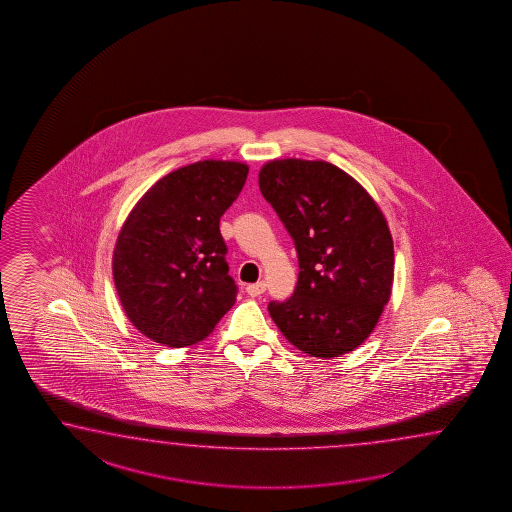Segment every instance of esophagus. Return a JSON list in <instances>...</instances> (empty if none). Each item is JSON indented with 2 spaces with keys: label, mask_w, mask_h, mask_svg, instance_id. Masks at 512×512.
Segmentation results:
<instances>
[{
  "label": "esophagus",
  "mask_w": 512,
  "mask_h": 512,
  "mask_svg": "<svg viewBox=\"0 0 512 512\" xmlns=\"http://www.w3.org/2000/svg\"><path fill=\"white\" fill-rule=\"evenodd\" d=\"M265 289H267L265 281H258V283H252V285H249V287H247V292H249V296H252V298H258V296H261V294L265 292Z\"/></svg>",
  "instance_id": "esophagus-1"
}]
</instances>
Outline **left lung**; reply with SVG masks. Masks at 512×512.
<instances>
[{"mask_svg":"<svg viewBox=\"0 0 512 512\" xmlns=\"http://www.w3.org/2000/svg\"><path fill=\"white\" fill-rule=\"evenodd\" d=\"M258 180L300 261L294 294L269 303L272 320L314 358L354 351L391 300L394 245L378 203L329 161H267Z\"/></svg>","mask_w":512,"mask_h":512,"instance_id":"left-lung-1","label":"left lung"}]
</instances>
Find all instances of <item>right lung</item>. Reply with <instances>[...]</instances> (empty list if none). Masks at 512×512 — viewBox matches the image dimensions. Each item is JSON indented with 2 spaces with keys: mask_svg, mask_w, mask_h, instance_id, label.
<instances>
[{
  "mask_svg": "<svg viewBox=\"0 0 512 512\" xmlns=\"http://www.w3.org/2000/svg\"><path fill=\"white\" fill-rule=\"evenodd\" d=\"M247 174L241 161H196L156 181L129 212L112 274L123 311L149 340L194 345L236 303L220 218Z\"/></svg>",
  "mask_w": 512,
  "mask_h": 512,
  "instance_id": "add662e5",
  "label": "right lung"
}]
</instances>
